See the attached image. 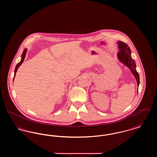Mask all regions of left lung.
Segmentation results:
<instances>
[{
  "label": "left lung",
  "instance_id": "1",
  "mask_svg": "<svg viewBox=\"0 0 157 157\" xmlns=\"http://www.w3.org/2000/svg\"><path fill=\"white\" fill-rule=\"evenodd\" d=\"M119 52L117 53L118 59L121 63L129 69L131 73L136 81L137 85L139 86L140 85V76L136 70V64L134 60L131 57V51L129 47L125 43L118 41L117 42ZM138 91V88L137 89V94Z\"/></svg>",
  "mask_w": 157,
  "mask_h": 157
}]
</instances>
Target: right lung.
I'll return each instance as SVG.
<instances>
[{"label":"right lung","mask_w":157,"mask_h":157,"mask_svg":"<svg viewBox=\"0 0 157 157\" xmlns=\"http://www.w3.org/2000/svg\"><path fill=\"white\" fill-rule=\"evenodd\" d=\"M26 52H27V49H25L23 51V52L22 55V56H21V60L20 62H19V63H18L16 65V67H15V72H14V78H13V81H14V78H15V75H16V72H17V71L18 68H19V67L22 65V63L23 62V61H24V59H25V56H26Z\"/></svg>","instance_id":"right-lung-1"}]
</instances>
